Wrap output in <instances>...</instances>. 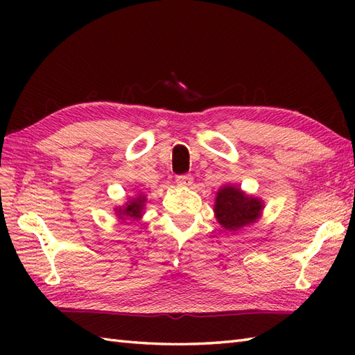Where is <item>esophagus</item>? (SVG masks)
I'll return each mask as SVG.
<instances>
[{"instance_id": "1", "label": "esophagus", "mask_w": 355, "mask_h": 355, "mask_svg": "<svg viewBox=\"0 0 355 355\" xmlns=\"http://www.w3.org/2000/svg\"><path fill=\"white\" fill-rule=\"evenodd\" d=\"M175 182L178 186H191L193 183V178L189 173H183V175H178L175 178Z\"/></svg>"}]
</instances>
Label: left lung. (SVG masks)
Returning a JSON list of instances; mask_svg holds the SVG:
<instances>
[{
    "instance_id": "obj_1",
    "label": "left lung",
    "mask_w": 355,
    "mask_h": 355,
    "mask_svg": "<svg viewBox=\"0 0 355 355\" xmlns=\"http://www.w3.org/2000/svg\"><path fill=\"white\" fill-rule=\"evenodd\" d=\"M261 209L262 205L258 198L247 197L238 187L224 186L216 193V220L229 230H236L254 223L261 214Z\"/></svg>"
}]
</instances>
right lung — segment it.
I'll return each instance as SVG.
<instances>
[{"label":"right lung","mask_w":355,"mask_h":355,"mask_svg":"<svg viewBox=\"0 0 355 355\" xmlns=\"http://www.w3.org/2000/svg\"><path fill=\"white\" fill-rule=\"evenodd\" d=\"M143 198H137L131 201L130 205H128L125 209H119V215L122 216H131V218H139L140 214H141V209H143Z\"/></svg>","instance_id":"right-lung-1"}]
</instances>
